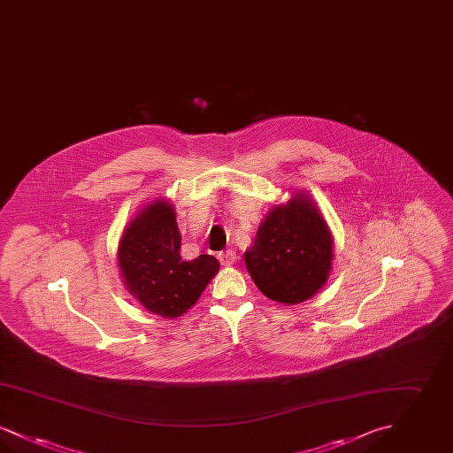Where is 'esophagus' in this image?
<instances>
[{"label":"esophagus","mask_w":453,"mask_h":453,"mask_svg":"<svg viewBox=\"0 0 453 453\" xmlns=\"http://www.w3.org/2000/svg\"><path fill=\"white\" fill-rule=\"evenodd\" d=\"M219 261H220L224 266H231V265H234V261H236V253H234V251L220 253V255H219Z\"/></svg>","instance_id":"esophagus-1"}]
</instances>
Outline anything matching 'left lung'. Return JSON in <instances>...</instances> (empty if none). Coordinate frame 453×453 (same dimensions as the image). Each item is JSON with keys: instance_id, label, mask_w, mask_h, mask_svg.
I'll return each mask as SVG.
<instances>
[{"instance_id": "obj_1", "label": "left lung", "mask_w": 453, "mask_h": 453, "mask_svg": "<svg viewBox=\"0 0 453 453\" xmlns=\"http://www.w3.org/2000/svg\"><path fill=\"white\" fill-rule=\"evenodd\" d=\"M333 246L331 229L316 202L305 192H294L268 211L244 263L263 296L294 305L323 288L333 266Z\"/></svg>"}]
</instances>
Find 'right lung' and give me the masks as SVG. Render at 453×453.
<instances>
[{"label": "right lung", "instance_id": "add662e5", "mask_svg": "<svg viewBox=\"0 0 453 453\" xmlns=\"http://www.w3.org/2000/svg\"><path fill=\"white\" fill-rule=\"evenodd\" d=\"M181 234L172 202L156 198L124 229L117 263L130 296L166 319L183 316L216 277L220 263L211 255L181 258Z\"/></svg>", "mask_w": 453, "mask_h": 453}]
</instances>
